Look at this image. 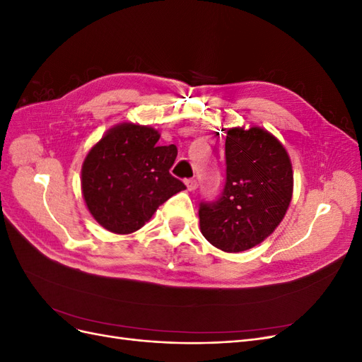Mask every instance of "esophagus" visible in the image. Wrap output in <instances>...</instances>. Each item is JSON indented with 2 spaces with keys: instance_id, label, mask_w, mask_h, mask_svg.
Returning a JSON list of instances; mask_svg holds the SVG:
<instances>
[{
  "instance_id": "1",
  "label": "esophagus",
  "mask_w": 362,
  "mask_h": 362,
  "mask_svg": "<svg viewBox=\"0 0 362 362\" xmlns=\"http://www.w3.org/2000/svg\"><path fill=\"white\" fill-rule=\"evenodd\" d=\"M185 185H187V190H196L198 189V181H196L194 178H189V180H185Z\"/></svg>"
}]
</instances>
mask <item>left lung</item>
<instances>
[{
	"instance_id": "left-lung-1",
	"label": "left lung",
	"mask_w": 362,
	"mask_h": 362,
	"mask_svg": "<svg viewBox=\"0 0 362 362\" xmlns=\"http://www.w3.org/2000/svg\"><path fill=\"white\" fill-rule=\"evenodd\" d=\"M225 160L221 196L199 204L201 233L217 249L242 252L267 238L286 216L291 163L278 139L259 127L228 129Z\"/></svg>"
}]
</instances>
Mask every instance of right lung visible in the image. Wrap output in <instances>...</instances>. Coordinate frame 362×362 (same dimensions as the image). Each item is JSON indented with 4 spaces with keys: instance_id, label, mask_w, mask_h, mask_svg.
Returning a JSON list of instances; mask_svg holds the SVG:
<instances>
[{
    "instance_id": "obj_1",
    "label": "right lung",
    "mask_w": 362,
    "mask_h": 362,
    "mask_svg": "<svg viewBox=\"0 0 362 362\" xmlns=\"http://www.w3.org/2000/svg\"><path fill=\"white\" fill-rule=\"evenodd\" d=\"M158 131L122 124L107 131L87 154L81 189L95 221L116 234L144 226L157 208L184 190L169 169L177 146H160Z\"/></svg>"
}]
</instances>
